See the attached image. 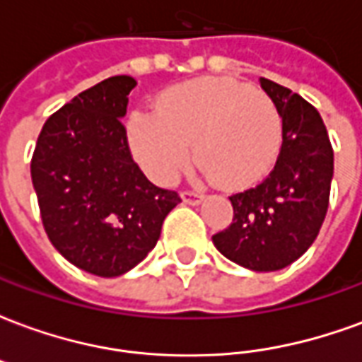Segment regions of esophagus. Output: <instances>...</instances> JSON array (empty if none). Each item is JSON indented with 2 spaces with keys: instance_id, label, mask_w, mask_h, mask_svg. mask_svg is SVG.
Masks as SVG:
<instances>
[{
  "instance_id": "1",
  "label": "esophagus",
  "mask_w": 362,
  "mask_h": 362,
  "mask_svg": "<svg viewBox=\"0 0 362 362\" xmlns=\"http://www.w3.org/2000/svg\"><path fill=\"white\" fill-rule=\"evenodd\" d=\"M182 199H184V204L197 205L204 199V194H202V192H196V189H184V192H182Z\"/></svg>"
}]
</instances>
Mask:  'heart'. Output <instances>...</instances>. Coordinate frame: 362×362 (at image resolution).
<instances>
[{"mask_svg": "<svg viewBox=\"0 0 362 362\" xmlns=\"http://www.w3.org/2000/svg\"><path fill=\"white\" fill-rule=\"evenodd\" d=\"M129 141L153 180L173 182L189 158L227 188L258 180L277 155L281 116L272 98L227 77L180 83L158 98L157 112L129 119Z\"/></svg>", "mask_w": 362, "mask_h": 362, "instance_id": "b5f03b06", "label": "heart"}]
</instances>
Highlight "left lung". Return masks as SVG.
Listing matches in <instances>:
<instances>
[{"mask_svg":"<svg viewBox=\"0 0 362 362\" xmlns=\"http://www.w3.org/2000/svg\"><path fill=\"white\" fill-rule=\"evenodd\" d=\"M283 119L279 157L266 180L230 196L233 223L213 235L215 248L252 272L291 266L326 219L334 149L318 110L287 87L259 79Z\"/></svg>","mask_w":362,"mask_h":362,"instance_id":"obj_1","label":"left lung"}]
</instances>
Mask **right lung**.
<instances>
[{
	"instance_id": "1",
	"label": "right lung",
	"mask_w": 362,
	"mask_h": 362,
	"mask_svg": "<svg viewBox=\"0 0 362 362\" xmlns=\"http://www.w3.org/2000/svg\"><path fill=\"white\" fill-rule=\"evenodd\" d=\"M137 81L108 77L46 119L30 163L40 217L54 248L98 277L147 258L180 196L157 188L127 145V95Z\"/></svg>"
}]
</instances>
